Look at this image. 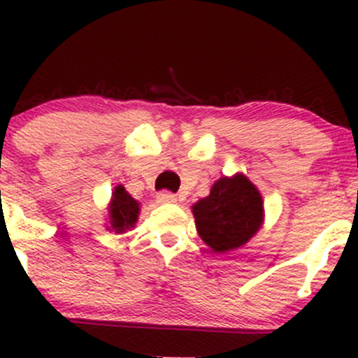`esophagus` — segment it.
Segmentation results:
<instances>
[{"mask_svg": "<svg viewBox=\"0 0 358 358\" xmlns=\"http://www.w3.org/2000/svg\"><path fill=\"white\" fill-rule=\"evenodd\" d=\"M156 199H157V202H161V204H175L176 201V196L175 194H171V192H159L157 196H156Z\"/></svg>", "mask_w": 358, "mask_h": 358, "instance_id": "esophagus-1", "label": "esophagus"}]
</instances>
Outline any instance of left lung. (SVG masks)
<instances>
[{
    "instance_id": "left-lung-1",
    "label": "left lung",
    "mask_w": 358,
    "mask_h": 358,
    "mask_svg": "<svg viewBox=\"0 0 358 358\" xmlns=\"http://www.w3.org/2000/svg\"><path fill=\"white\" fill-rule=\"evenodd\" d=\"M192 215L201 239L220 255L248 244L265 222L262 194L243 173L216 180Z\"/></svg>"
}]
</instances>
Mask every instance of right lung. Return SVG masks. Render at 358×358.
I'll return each mask as SVG.
<instances>
[{
    "instance_id": "1",
    "label": "right lung",
    "mask_w": 358,
    "mask_h": 358,
    "mask_svg": "<svg viewBox=\"0 0 358 358\" xmlns=\"http://www.w3.org/2000/svg\"><path fill=\"white\" fill-rule=\"evenodd\" d=\"M140 216V202L129 196L122 185H115L107 206L106 229L114 234H124L135 229Z\"/></svg>"
}]
</instances>
